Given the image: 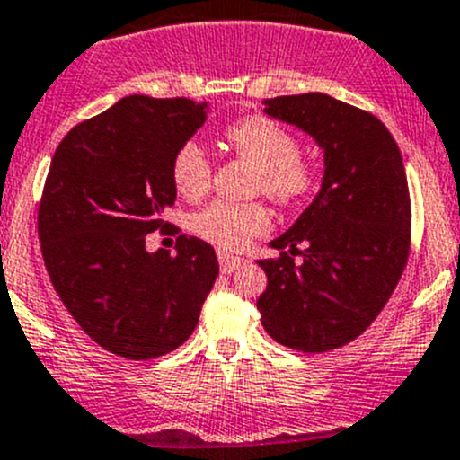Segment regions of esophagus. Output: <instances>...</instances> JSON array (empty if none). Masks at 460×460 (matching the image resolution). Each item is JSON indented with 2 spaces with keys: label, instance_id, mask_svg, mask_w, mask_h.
<instances>
[{
  "label": "esophagus",
  "instance_id": "1",
  "mask_svg": "<svg viewBox=\"0 0 460 460\" xmlns=\"http://www.w3.org/2000/svg\"><path fill=\"white\" fill-rule=\"evenodd\" d=\"M218 264H221L223 273H234L239 266L246 264V260H242V257H234V255H227V252H218Z\"/></svg>",
  "mask_w": 460,
  "mask_h": 460
}]
</instances>
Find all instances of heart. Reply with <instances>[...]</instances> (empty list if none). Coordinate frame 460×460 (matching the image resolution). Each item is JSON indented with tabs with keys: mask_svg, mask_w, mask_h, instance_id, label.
<instances>
[{
	"mask_svg": "<svg viewBox=\"0 0 460 460\" xmlns=\"http://www.w3.org/2000/svg\"><path fill=\"white\" fill-rule=\"evenodd\" d=\"M227 146L239 157L252 162L257 173L255 190L264 191L279 205H298L318 187V169L300 157L298 137L269 117L252 115L227 126ZM172 181L185 199L205 196L212 182V162L194 139L176 148L172 160ZM270 217L261 203L217 200L199 212L191 227L199 237L223 251H239L257 234L266 233Z\"/></svg>",
	"mask_w": 460,
	"mask_h": 460,
	"instance_id": "obj_1",
	"label": "heart"
}]
</instances>
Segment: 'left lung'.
<instances>
[{
	"instance_id": "8db88e82",
	"label": "left lung",
	"mask_w": 460,
	"mask_h": 460,
	"mask_svg": "<svg viewBox=\"0 0 460 460\" xmlns=\"http://www.w3.org/2000/svg\"><path fill=\"white\" fill-rule=\"evenodd\" d=\"M264 106L269 117L316 139L325 173L312 205L270 242L278 260L257 261L269 278L257 309L278 343L330 352L368 330L409 260L404 162L377 117L330 94L275 96Z\"/></svg>"
}]
</instances>
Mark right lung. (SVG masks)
<instances>
[{
    "label": "right lung",
    "instance_id": "add662e5",
    "mask_svg": "<svg viewBox=\"0 0 460 460\" xmlns=\"http://www.w3.org/2000/svg\"><path fill=\"white\" fill-rule=\"evenodd\" d=\"M208 103L133 94L74 126L47 173L38 237L74 321L117 357L155 358L185 343L218 275L214 248L181 234L176 255L146 251L176 200L172 160Z\"/></svg>",
    "mask_w": 460,
    "mask_h": 460
}]
</instances>
